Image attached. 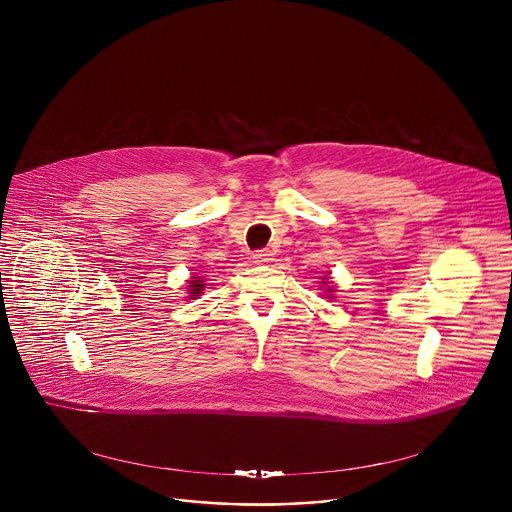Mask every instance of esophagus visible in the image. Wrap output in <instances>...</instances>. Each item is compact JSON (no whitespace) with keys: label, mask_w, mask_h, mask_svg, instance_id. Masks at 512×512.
Instances as JSON below:
<instances>
[{"label":"esophagus","mask_w":512,"mask_h":512,"mask_svg":"<svg viewBox=\"0 0 512 512\" xmlns=\"http://www.w3.org/2000/svg\"><path fill=\"white\" fill-rule=\"evenodd\" d=\"M253 259H255V263L265 265V263L273 261V253L267 251V249H261V251H255V253H253Z\"/></svg>","instance_id":"obj_1"}]
</instances>
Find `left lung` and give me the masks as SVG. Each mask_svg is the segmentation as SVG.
<instances>
[{"instance_id": "obj_1", "label": "left lung", "mask_w": 512, "mask_h": 512, "mask_svg": "<svg viewBox=\"0 0 512 512\" xmlns=\"http://www.w3.org/2000/svg\"><path fill=\"white\" fill-rule=\"evenodd\" d=\"M328 281H330V277H324L322 285H328ZM326 291H328V294H332V291H334V287H326Z\"/></svg>"}]
</instances>
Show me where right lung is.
Listing matches in <instances>:
<instances>
[{
    "label": "right lung",
    "instance_id": "1",
    "mask_svg": "<svg viewBox=\"0 0 512 512\" xmlns=\"http://www.w3.org/2000/svg\"><path fill=\"white\" fill-rule=\"evenodd\" d=\"M202 289H204V283H202V279L198 277V275H194L192 279H190V285H188V298L190 300H196V296H200L202 294Z\"/></svg>",
    "mask_w": 512,
    "mask_h": 512
}]
</instances>
